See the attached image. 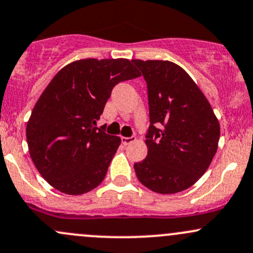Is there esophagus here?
Returning a JSON list of instances; mask_svg holds the SVG:
<instances>
[{
    "instance_id": "1",
    "label": "esophagus",
    "mask_w": 253,
    "mask_h": 253,
    "mask_svg": "<svg viewBox=\"0 0 253 253\" xmlns=\"http://www.w3.org/2000/svg\"><path fill=\"white\" fill-rule=\"evenodd\" d=\"M134 140H135L134 135H132V137H121V142L124 145L131 144V143L134 142Z\"/></svg>"
}]
</instances>
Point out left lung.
I'll return each instance as SVG.
<instances>
[{
	"label": "left lung",
	"instance_id": "left-lung-1",
	"mask_svg": "<svg viewBox=\"0 0 253 253\" xmlns=\"http://www.w3.org/2000/svg\"><path fill=\"white\" fill-rule=\"evenodd\" d=\"M132 63L147 82L148 155L134 164L143 185L159 194L191 187L209 169L218 148L219 122L193 79L169 60Z\"/></svg>",
	"mask_w": 253,
	"mask_h": 253
}]
</instances>
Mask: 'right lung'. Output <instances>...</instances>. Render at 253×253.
<instances>
[{
  "mask_svg": "<svg viewBox=\"0 0 253 253\" xmlns=\"http://www.w3.org/2000/svg\"><path fill=\"white\" fill-rule=\"evenodd\" d=\"M138 76L128 59L89 58L52 79L26 125V140L37 171L53 188L81 195L103 182L121 139L94 125L114 87Z\"/></svg>",
  "mask_w": 253,
  "mask_h": 253,
  "instance_id": "right-lung-1",
  "label": "right lung"
}]
</instances>
